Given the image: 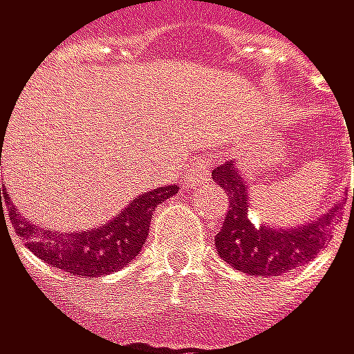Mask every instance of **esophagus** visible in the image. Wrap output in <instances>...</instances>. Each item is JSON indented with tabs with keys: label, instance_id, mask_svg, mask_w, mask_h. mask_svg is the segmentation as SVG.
Masks as SVG:
<instances>
[{
	"label": "esophagus",
	"instance_id": "34e87169",
	"mask_svg": "<svg viewBox=\"0 0 354 354\" xmlns=\"http://www.w3.org/2000/svg\"><path fill=\"white\" fill-rule=\"evenodd\" d=\"M209 179V167H207V160H196L185 173V181L189 185H198L203 181Z\"/></svg>",
	"mask_w": 354,
	"mask_h": 354
}]
</instances>
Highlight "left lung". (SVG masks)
<instances>
[{
    "instance_id": "left-lung-1",
    "label": "left lung",
    "mask_w": 354,
    "mask_h": 354,
    "mask_svg": "<svg viewBox=\"0 0 354 354\" xmlns=\"http://www.w3.org/2000/svg\"><path fill=\"white\" fill-rule=\"evenodd\" d=\"M213 179L227 192L230 198L223 225L215 234V249L232 268L251 277H281L308 263L329 241L338 207L304 225L272 227L257 223L253 217L249 185L232 160L219 165L213 171Z\"/></svg>"
}]
</instances>
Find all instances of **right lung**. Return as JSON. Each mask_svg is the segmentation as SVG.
Wrapping results in <instances>:
<instances>
[{
	"label": "right lung",
	"mask_w": 354,
	"mask_h": 354,
	"mask_svg": "<svg viewBox=\"0 0 354 354\" xmlns=\"http://www.w3.org/2000/svg\"><path fill=\"white\" fill-rule=\"evenodd\" d=\"M3 135V131H1ZM3 145V143H1ZM1 165V149H0ZM179 192L177 185L158 187L145 192L122 211L118 217L101 223L99 227L86 230V232H55V230H41L25 217H14V230L21 234L27 249H31L39 259L55 268H61L71 274L86 277H105L118 268L129 266V261L143 249L149 221L153 209L162 205L167 198ZM3 189L0 187V207L3 201ZM3 209V207H1Z\"/></svg>",
	"instance_id": "1"
}]
</instances>
